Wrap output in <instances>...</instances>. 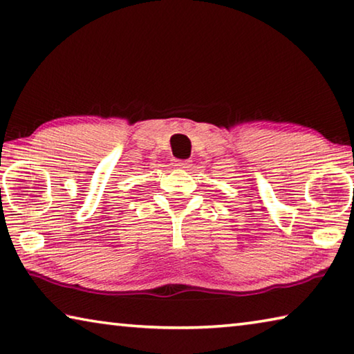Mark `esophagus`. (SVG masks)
<instances>
[{
	"label": "esophagus",
	"mask_w": 354,
	"mask_h": 354,
	"mask_svg": "<svg viewBox=\"0 0 354 354\" xmlns=\"http://www.w3.org/2000/svg\"><path fill=\"white\" fill-rule=\"evenodd\" d=\"M173 167H175V169H179V170H187V169H190L192 164H190V160L176 159V160H173Z\"/></svg>",
	"instance_id": "esophagus-1"
}]
</instances>
